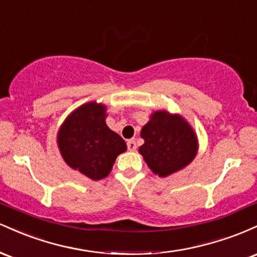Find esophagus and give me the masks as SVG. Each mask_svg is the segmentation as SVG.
Returning a JSON list of instances; mask_svg holds the SVG:
<instances>
[{
	"mask_svg": "<svg viewBox=\"0 0 257 257\" xmlns=\"http://www.w3.org/2000/svg\"><path fill=\"white\" fill-rule=\"evenodd\" d=\"M126 145H128V150L129 151H135L137 150V143H135V139H132V140H128V143H126Z\"/></svg>",
	"mask_w": 257,
	"mask_h": 257,
	"instance_id": "esophagus-1",
	"label": "esophagus"
}]
</instances>
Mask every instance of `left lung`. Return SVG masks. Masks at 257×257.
<instances>
[{"mask_svg":"<svg viewBox=\"0 0 257 257\" xmlns=\"http://www.w3.org/2000/svg\"><path fill=\"white\" fill-rule=\"evenodd\" d=\"M140 135L145 143L139 147V153L159 178L184 169L198 152L196 132L179 113L167 110L152 112Z\"/></svg>","mask_w":257,"mask_h":257,"instance_id":"left-lung-1","label":"left lung"}]
</instances>
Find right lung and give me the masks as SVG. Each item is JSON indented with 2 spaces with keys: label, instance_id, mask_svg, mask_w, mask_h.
<instances>
[{
  "label": "right lung",
  "instance_id": "1",
  "mask_svg": "<svg viewBox=\"0 0 257 257\" xmlns=\"http://www.w3.org/2000/svg\"><path fill=\"white\" fill-rule=\"evenodd\" d=\"M106 117V105L85 102L65 118L57 135L65 163L94 181L106 178L126 151L125 141L108 128Z\"/></svg>",
  "mask_w": 257,
  "mask_h": 257
}]
</instances>
